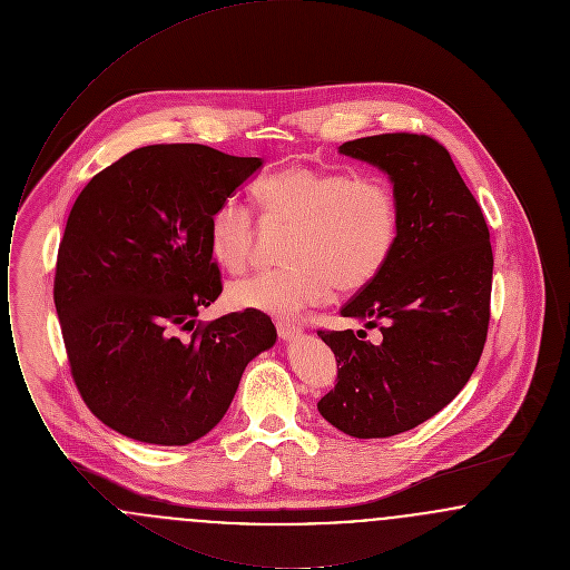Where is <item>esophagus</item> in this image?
<instances>
[{
	"label": "esophagus",
	"instance_id": "obj_1",
	"mask_svg": "<svg viewBox=\"0 0 570 570\" xmlns=\"http://www.w3.org/2000/svg\"><path fill=\"white\" fill-rule=\"evenodd\" d=\"M277 335L284 340V342H293L301 335V326L295 323H277Z\"/></svg>",
	"mask_w": 570,
	"mask_h": 570
}]
</instances>
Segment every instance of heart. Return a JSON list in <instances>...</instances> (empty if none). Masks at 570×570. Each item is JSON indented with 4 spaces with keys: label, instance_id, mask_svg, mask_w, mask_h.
Listing matches in <instances>:
<instances>
[{
    "label": "heart",
    "instance_id": "obj_1",
    "mask_svg": "<svg viewBox=\"0 0 570 570\" xmlns=\"http://www.w3.org/2000/svg\"><path fill=\"white\" fill-rule=\"evenodd\" d=\"M256 194L267 214L297 228L284 272L258 273L228 288V303L272 316H295L318 305L333 286L354 293L386 267L400 235L397 198L379 177H356L305 164L265 177ZM256 242V224L239 198H226L209 222V247L228 272H244Z\"/></svg>",
    "mask_w": 570,
    "mask_h": 570
}]
</instances>
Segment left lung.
<instances>
[{
  "label": "left lung",
  "instance_id": "8db88e82",
  "mask_svg": "<svg viewBox=\"0 0 570 570\" xmlns=\"http://www.w3.org/2000/svg\"><path fill=\"white\" fill-rule=\"evenodd\" d=\"M337 151L389 177L400 235L379 277L340 312L379 326V340L363 328L318 331L337 361V384L318 412L344 434L389 438L451 404L479 365L493 254L476 198L434 138L367 136Z\"/></svg>",
  "mask_w": 570,
  "mask_h": 570
}]
</instances>
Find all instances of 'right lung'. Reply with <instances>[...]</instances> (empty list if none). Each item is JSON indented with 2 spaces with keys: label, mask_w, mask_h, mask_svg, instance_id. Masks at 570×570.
Masks as SVG:
<instances>
[{
  "label": "right lung",
  "mask_w": 570,
  "mask_h": 570,
  "mask_svg": "<svg viewBox=\"0 0 570 570\" xmlns=\"http://www.w3.org/2000/svg\"><path fill=\"white\" fill-rule=\"evenodd\" d=\"M261 168L205 145H149L79 194L57 254L55 309L82 400L117 434L160 446L209 434L247 363L275 344L272 318L256 309L196 326L222 293L212 216Z\"/></svg>",
  "instance_id": "right-lung-1"
}]
</instances>
